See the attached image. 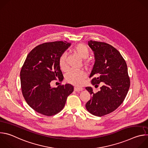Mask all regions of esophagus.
<instances>
[{"label": "esophagus", "mask_w": 148, "mask_h": 148, "mask_svg": "<svg viewBox=\"0 0 148 148\" xmlns=\"http://www.w3.org/2000/svg\"><path fill=\"white\" fill-rule=\"evenodd\" d=\"M83 90V88H78V87H74V91H82Z\"/></svg>", "instance_id": "34e87169"}]
</instances>
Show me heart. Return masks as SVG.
Returning a JSON list of instances; mask_svg holds the SVG:
<instances>
[{
	"label": "heart",
	"mask_w": 148,
	"mask_h": 148,
	"mask_svg": "<svg viewBox=\"0 0 148 148\" xmlns=\"http://www.w3.org/2000/svg\"><path fill=\"white\" fill-rule=\"evenodd\" d=\"M73 51L81 58H87L90 54V50L87 45L83 43H79L74 48ZM66 61H67V54L66 53H62L58 60L60 67L61 70H65L66 68ZM86 66L88 65V61H86L84 62ZM86 78V74L84 72L81 71H70L66 76V81L71 84L75 86H80L82 84L84 79Z\"/></svg>",
	"instance_id": "obj_1"
}]
</instances>
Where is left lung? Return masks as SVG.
<instances>
[{"mask_svg": "<svg viewBox=\"0 0 148 148\" xmlns=\"http://www.w3.org/2000/svg\"><path fill=\"white\" fill-rule=\"evenodd\" d=\"M88 46L94 51L95 61L90 78L95 87L101 84L100 91L94 93L91 87L86 89L91 95L86 103L91 114L102 116L114 111L119 107L130 87L126 63L120 53L104 42L90 40Z\"/></svg>", "mask_w": 148, "mask_h": 148, "instance_id": "8db88e82", "label": "left lung"}]
</instances>
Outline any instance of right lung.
Here are the masks:
<instances>
[{"mask_svg":"<svg viewBox=\"0 0 148 148\" xmlns=\"http://www.w3.org/2000/svg\"><path fill=\"white\" fill-rule=\"evenodd\" d=\"M66 41L40 45L27 55L20 71L21 88L24 98L35 111L46 116L60 112L68 96L74 91L71 84L52 88L53 80L63 79L58 60L70 46Z\"/></svg>","mask_w":148,"mask_h":148,"instance_id":"1","label":"right lung"}]
</instances>
